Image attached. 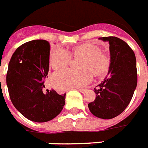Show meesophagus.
<instances>
[{
    "mask_svg": "<svg viewBox=\"0 0 148 148\" xmlns=\"http://www.w3.org/2000/svg\"><path fill=\"white\" fill-rule=\"evenodd\" d=\"M77 90H78L81 93H85L86 91H87V89H86V88H78Z\"/></svg>",
    "mask_w": 148,
    "mask_h": 148,
    "instance_id": "34e87169",
    "label": "esophagus"
}]
</instances>
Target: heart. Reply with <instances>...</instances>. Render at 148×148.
Segmentation results:
<instances>
[{"mask_svg":"<svg viewBox=\"0 0 148 148\" xmlns=\"http://www.w3.org/2000/svg\"><path fill=\"white\" fill-rule=\"evenodd\" d=\"M71 53L76 58H81L78 63V67L81 69H66L54 73L52 82L60 90L83 87L91 81L93 74L96 76H102L109 68L108 57L94 45H80L74 48ZM71 60V54L62 48H57L51 53V64L54 70L67 67Z\"/></svg>","mask_w":148,"mask_h":148,"instance_id":"heart-1","label":"heart"}]
</instances>
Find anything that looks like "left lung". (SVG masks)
<instances>
[{
    "label": "left lung",
    "mask_w": 148,
    "mask_h": 148,
    "mask_svg": "<svg viewBox=\"0 0 148 148\" xmlns=\"http://www.w3.org/2000/svg\"><path fill=\"white\" fill-rule=\"evenodd\" d=\"M99 39L109 43L110 63L108 76L94 89L96 98L88 103L92 114L111 119L121 114L133 97L138 83L136 58L125 41L116 37Z\"/></svg>",
    "instance_id": "8db88e82"
}]
</instances>
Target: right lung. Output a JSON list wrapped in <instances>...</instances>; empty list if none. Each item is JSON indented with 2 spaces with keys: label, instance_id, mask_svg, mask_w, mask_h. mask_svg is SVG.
<instances>
[{
  "label": "right lung",
  "instance_id": "1",
  "mask_svg": "<svg viewBox=\"0 0 148 148\" xmlns=\"http://www.w3.org/2000/svg\"><path fill=\"white\" fill-rule=\"evenodd\" d=\"M49 57V42L34 40L17 47L8 65L7 85L10 101L32 121H49L61 112L65 104L66 94L58 95L54 90L44 92Z\"/></svg>",
  "mask_w": 148,
  "mask_h": 148
}]
</instances>
